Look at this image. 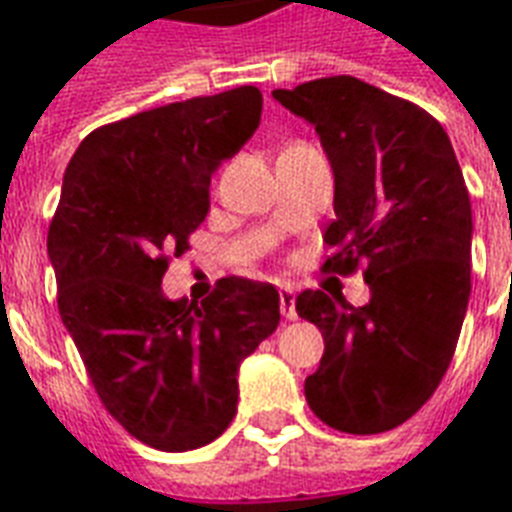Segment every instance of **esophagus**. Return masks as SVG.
Returning <instances> with one entry per match:
<instances>
[{"mask_svg": "<svg viewBox=\"0 0 512 512\" xmlns=\"http://www.w3.org/2000/svg\"><path fill=\"white\" fill-rule=\"evenodd\" d=\"M280 312L282 317L288 322L298 320L296 314V293H293V288H288V285H282L280 288Z\"/></svg>", "mask_w": 512, "mask_h": 512, "instance_id": "34e87169", "label": "esophagus"}]
</instances>
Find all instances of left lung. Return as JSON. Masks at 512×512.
I'll return each instance as SVG.
<instances>
[{"label": "left lung", "instance_id": "1", "mask_svg": "<svg viewBox=\"0 0 512 512\" xmlns=\"http://www.w3.org/2000/svg\"><path fill=\"white\" fill-rule=\"evenodd\" d=\"M314 126L333 169L327 267L365 264L370 301L304 290L298 317L325 354L306 402L335 431L383 433L410 420L444 378L470 298L473 216L444 126L423 108L354 76L272 92Z\"/></svg>", "mask_w": 512, "mask_h": 512}]
</instances>
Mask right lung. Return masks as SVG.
I'll list each match as a JSON object with an SVG mask.
<instances>
[{
  "label": "right lung",
  "mask_w": 512,
  "mask_h": 512,
  "mask_svg": "<svg viewBox=\"0 0 512 512\" xmlns=\"http://www.w3.org/2000/svg\"><path fill=\"white\" fill-rule=\"evenodd\" d=\"M261 105L259 89L237 87L94 129L49 224L57 306L89 378L110 415L161 452L203 447L232 423L240 365L280 325V293L264 282L230 277L200 304L161 288Z\"/></svg>",
  "instance_id": "right-lung-1"
}]
</instances>
